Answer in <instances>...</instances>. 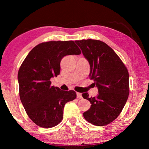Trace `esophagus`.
<instances>
[{
	"mask_svg": "<svg viewBox=\"0 0 149 149\" xmlns=\"http://www.w3.org/2000/svg\"><path fill=\"white\" fill-rule=\"evenodd\" d=\"M77 98L78 99H82V95H81V93H77Z\"/></svg>",
	"mask_w": 149,
	"mask_h": 149,
	"instance_id": "1",
	"label": "esophagus"
}]
</instances>
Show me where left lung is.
I'll return each mask as SVG.
<instances>
[{
	"instance_id": "obj_1",
	"label": "left lung",
	"mask_w": 149,
	"mask_h": 149,
	"mask_svg": "<svg viewBox=\"0 0 149 149\" xmlns=\"http://www.w3.org/2000/svg\"><path fill=\"white\" fill-rule=\"evenodd\" d=\"M83 54L89 61V76L99 89L97 97L84 99L89 100L91 108L84 113L88 122L97 126L109 124L122 112L130 94L129 73L123 62L112 48L99 40L75 41Z\"/></svg>"
}]
</instances>
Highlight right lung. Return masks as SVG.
Returning <instances> with one entry per match:
<instances>
[{
    "label": "right lung",
    "instance_id": "1",
    "mask_svg": "<svg viewBox=\"0 0 149 149\" xmlns=\"http://www.w3.org/2000/svg\"><path fill=\"white\" fill-rule=\"evenodd\" d=\"M81 53L73 41L41 42L29 52L19 67V97L27 116L35 124L50 128L61 122L65 103L77 97L74 91H62L50 79L60 72L65 56Z\"/></svg>",
    "mask_w": 149,
    "mask_h": 149
}]
</instances>
